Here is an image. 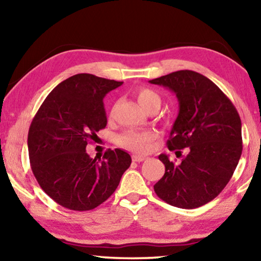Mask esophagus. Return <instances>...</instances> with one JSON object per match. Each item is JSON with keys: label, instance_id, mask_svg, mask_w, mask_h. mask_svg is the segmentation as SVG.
Instances as JSON below:
<instances>
[{"label": "esophagus", "instance_id": "esophagus-1", "mask_svg": "<svg viewBox=\"0 0 261 261\" xmlns=\"http://www.w3.org/2000/svg\"><path fill=\"white\" fill-rule=\"evenodd\" d=\"M146 156H143V155H134L132 156V161H135V162H143V161H145L146 160Z\"/></svg>", "mask_w": 261, "mask_h": 261}]
</instances>
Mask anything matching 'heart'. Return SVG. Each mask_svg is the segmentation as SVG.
I'll use <instances>...</instances> for the list:
<instances>
[{
	"label": "heart",
	"instance_id": "b5f03b06",
	"mask_svg": "<svg viewBox=\"0 0 261 261\" xmlns=\"http://www.w3.org/2000/svg\"><path fill=\"white\" fill-rule=\"evenodd\" d=\"M137 100L145 110H152L154 108H160L161 99L155 91L151 88L144 87L137 92ZM156 138V134L153 131L141 130H127L124 134L118 136L117 143L127 151L136 153H146L151 148L152 141Z\"/></svg>",
	"mask_w": 261,
	"mask_h": 261
}]
</instances>
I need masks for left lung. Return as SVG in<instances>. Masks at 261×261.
Masks as SVG:
<instances>
[{
	"mask_svg": "<svg viewBox=\"0 0 261 261\" xmlns=\"http://www.w3.org/2000/svg\"><path fill=\"white\" fill-rule=\"evenodd\" d=\"M177 96L179 112L167 146L179 163L160 154L165 175L154 185L171 206L191 210L207 204L230 180L242 154V122L235 106L202 74L180 70L149 81ZM188 148L181 156L180 149Z\"/></svg>",
	"mask_w": 261,
	"mask_h": 261,
	"instance_id": "left-lung-1",
	"label": "left lung"
}]
</instances>
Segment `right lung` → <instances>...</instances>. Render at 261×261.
Masks as SVG:
<instances>
[{
    "label": "right lung",
    "mask_w": 261,
    "mask_h": 261,
    "mask_svg": "<svg viewBox=\"0 0 261 261\" xmlns=\"http://www.w3.org/2000/svg\"><path fill=\"white\" fill-rule=\"evenodd\" d=\"M123 82L78 73L60 83L31 123L30 163L39 185L57 204L90 211L102 204L131 165L125 151H106L102 159L86 152L90 139L107 125L103 98Z\"/></svg>",
    "instance_id": "obj_1"
}]
</instances>
